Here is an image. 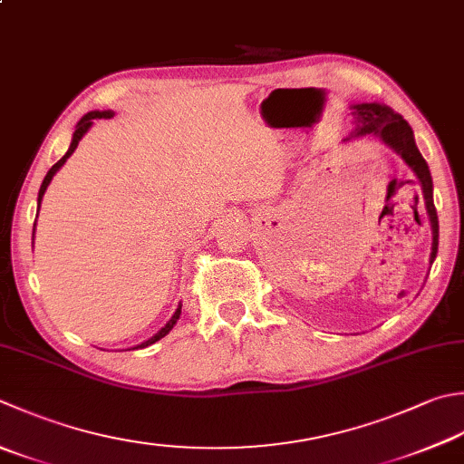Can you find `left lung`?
<instances>
[{
  "mask_svg": "<svg viewBox=\"0 0 464 464\" xmlns=\"http://www.w3.org/2000/svg\"><path fill=\"white\" fill-rule=\"evenodd\" d=\"M350 111L353 116V130L350 132V136L343 139V142H348L352 139H360V136H372V139L384 142L390 150H394L398 157L404 160V165L414 172L416 179H419V183L422 187L424 207H426V213H429V221L432 229V249H430V266H432L439 253V217L432 201L430 169L422 159L419 147H416L411 124L404 121L402 114L394 112L392 108L380 102H356L350 106Z\"/></svg>",
  "mask_w": 464,
  "mask_h": 464,
  "instance_id": "1",
  "label": "left lung"
}]
</instances>
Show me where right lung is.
Returning a JSON list of instances; mask_svg holds the SVG:
<instances>
[{"label":"right lung","mask_w":464,"mask_h":464,"mask_svg":"<svg viewBox=\"0 0 464 464\" xmlns=\"http://www.w3.org/2000/svg\"><path fill=\"white\" fill-rule=\"evenodd\" d=\"M114 116V111H92V112H88V114H84L78 121V124H76V130H74V134H72V142H70V147H68V150H66V154H63V157L56 162V165H53L50 170H48V175L44 177V183H42V187H40V193H38V211H40V207H42V198H44V193H45V188H48V185L52 183V179H53V175H56V172L63 167V162H66L70 157H72V152L76 150V147H78V142L82 140V136H84L88 130H90V126L94 124V121H98V118H112ZM34 233H35V223H34ZM34 233H32V237H34ZM180 307H183V304H179L177 305V310H175V314L170 315V320L162 325V328L154 334V335H150L149 340H144L142 343H139V346H134L132 350H136V348H147V346H150V343H154V342H159L160 338H165V335L175 328V324L179 322V317H180Z\"/></svg>","instance_id":"right-lung-1"}]
</instances>
